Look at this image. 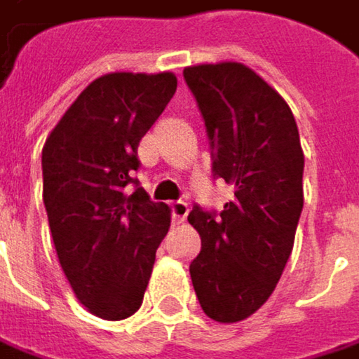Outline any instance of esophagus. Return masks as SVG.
Returning <instances> with one entry per match:
<instances>
[{
    "label": "esophagus",
    "mask_w": 359,
    "mask_h": 359,
    "mask_svg": "<svg viewBox=\"0 0 359 359\" xmlns=\"http://www.w3.org/2000/svg\"><path fill=\"white\" fill-rule=\"evenodd\" d=\"M170 213H172V222H175V224H182L184 217L189 215V205H187L184 201H175V203L170 205Z\"/></svg>",
    "instance_id": "1"
}]
</instances>
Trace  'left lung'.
Here are the masks:
<instances>
[{"mask_svg": "<svg viewBox=\"0 0 359 359\" xmlns=\"http://www.w3.org/2000/svg\"><path fill=\"white\" fill-rule=\"evenodd\" d=\"M182 76L205 121L213 177L234 184L219 213H189L201 236L189 271L203 312L238 323L267 302L292 255L304 154L290 107L246 65H195Z\"/></svg>", "mask_w": 359, "mask_h": 359, "instance_id": "obj_1", "label": "left lung"}]
</instances>
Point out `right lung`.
<instances>
[{"label":"right lung","mask_w":359,"mask_h":359,"mask_svg":"<svg viewBox=\"0 0 359 359\" xmlns=\"http://www.w3.org/2000/svg\"><path fill=\"white\" fill-rule=\"evenodd\" d=\"M175 92L170 72L107 74L76 98L43 147V201L61 269L76 298L104 320L142 306L170 228L168 205L149 201L133 172L142 137Z\"/></svg>","instance_id":"obj_1"}]
</instances>
